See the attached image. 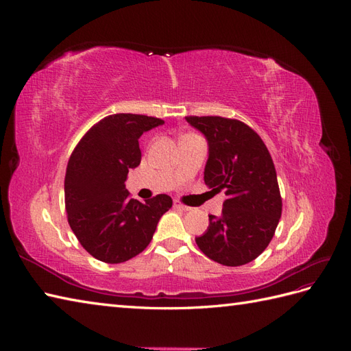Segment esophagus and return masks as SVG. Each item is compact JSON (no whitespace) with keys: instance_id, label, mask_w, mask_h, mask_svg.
<instances>
[{"instance_id":"1","label":"esophagus","mask_w":351,"mask_h":351,"mask_svg":"<svg viewBox=\"0 0 351 351\" xmlns=\"http://www.w3.org/2000/svg\"><path fill=\"white\" fill-rule=\"evenodd\" d=\"M174 208H176V209H180V210H190L189 206H186V205H183V204H180L178 200L174 202Z\"/></svg>"}]
</instances>
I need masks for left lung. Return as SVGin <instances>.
<instances>
[{"mask_svg":"<svg viewBox=\"0 0 351 351\" xmlns=\"http://www.w3.org/2000/svg\"><path fill=\"white\" fill-rule=\"evenodd\" d=\"M205 136L208 161L204 180L212 190L226 189L219 217L196 237L206 256L226 267H240L268 247L277 228L282 200L272 158L259 134L239 120L186 117Z\"/></svg>","mask_w":351,"mask_h":351,"instance_id":"left-lung-1","label":"left lung"}]
</instances>
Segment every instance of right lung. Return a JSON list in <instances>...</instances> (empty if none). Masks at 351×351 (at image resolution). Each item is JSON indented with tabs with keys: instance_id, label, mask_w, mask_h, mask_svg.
Returning a JSON list of instances; mask_svg holds the SVG:
<instances>
[{
	"instance_id": "obj_1",
	"label": "right lung",
	"mask_w": 351,
	"mask_h": 351,
	"mask_svg": "<svg viewBox=\"0 0 351 351\" xmlns=\"http://www.w3.org/2000/svg\"><path fill=\"white\" fill-rule=\"evenodd\" d=\"M164 121L139 114H112L82 137L69 159L64 197L69 224L95 259L121 263L146 249L158 221L173 206L168 195L139 202L125 178L141 164L139 139Z\"/></svg>"
}]
</instances>
